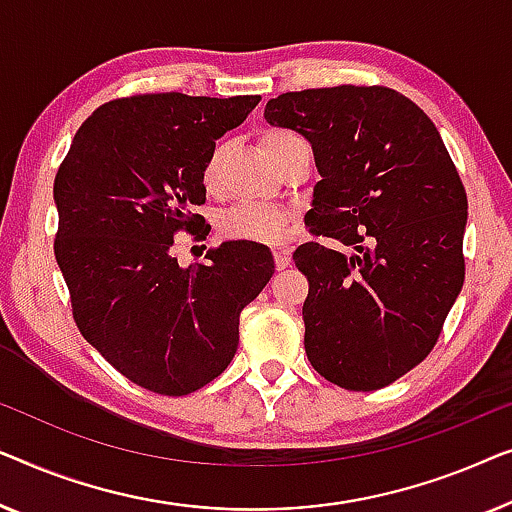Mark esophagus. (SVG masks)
Returning <instances> with one entry per match:
<instances>
[{
  "label": "esophagus",
  "mask_w": 512,
  "mask_h": 512,
  "mask_svg": "<svg viewBox=\"0 0 512 512\" xmlns=\"http://www.w3.org/2000/svg\"><path fill=\"white\" fill-rule=\"evenodd\" d=\"M273 262H276V269H278V271L287 269V266H290V262H292L290 250H285V248H273Z\"/></svg>",
  "instance_id": "1"
}]
</instances>
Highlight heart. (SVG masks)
<instances>
[{
  "instance_id": "b5f03b06",
  "label": "heart",
  "mask_w": 512,
  "mask_h": 512,
  "mask_svg": "<svg viewBox=\"0 0 512 512\" xmlns=\"http://www.w3.org/2000/svg\"><path fill=\"white\" fill-rule=\"evenodd\" d=\"M294 141H301V139L294 132H290V129H280V127L264 129L262 136H259L262 150L271 162L276 160V155L287 146V143H294ZM225 153H227L225 143H215L211 153L206 155L204 164H201V185H204L206 192L220 190ZM218 225H220V232L229 236V239L253 241V243H276L283 239L287 213L283 208L269 206V204H236L220 215Z\"/></svg>"
}]
</instances>
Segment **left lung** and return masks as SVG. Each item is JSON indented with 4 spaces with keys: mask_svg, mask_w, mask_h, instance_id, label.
I'll use <instances>...</instances> for the list:
<instances>
[{
    "mask_svg": "<svg viewBox=\"0 0 512 512\" xmlns=\"http://www.w3.org/2000/svg\"><path fill=\"white\" fill-rule=\"evenodd\" d=\"M264 118L311 143L322 181L306 225L339 243L292 255L308 278V362L345 390H380L429 355L462 292L464 185L434 122L397 90L285 92Z\"/></svg>",
    "mask_w": 512,
    "mask_h": 512,
    "instance_id": "obj_1",
    "label": "left lung"
}]
</instances>
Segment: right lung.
I'll return each mask as SVG.
<instances>
[{
	"instance_id": "right-lung-1",
	"label": "right lung",
	"mask_w": 512,
	"mask_h": 512,
	"mask_svg": "<svg viewBox=\"0 0 512 512\" xmlns=\"http://www.w3.org/2000/svg\"><path fill=\"white\" fill-rule=\"evenodd\" d=\"M259 99H113L78 127L57 169L55 259L76 325L150 392L183 397L218 378L239 348L241 311L273 276L271 250L253 241H225L206 264L171 255L181 229L204 225L194 208L206 201V155Z\"/></svg>"
}]
</instances>
